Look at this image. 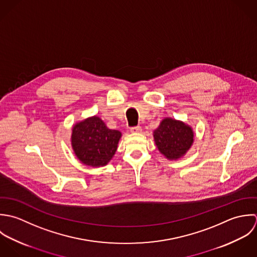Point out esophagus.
Here are the masks:
<instances>
[{
	"instance_id": "34e87169",
	"label": "esophagus",
	"mask_w": 257,
	"mask_h": 257,
	"mask_svg": "<svg viewBox=\"0 0 257 257\" xmlns=\"http://www.w3.org/2000/svg\"><path fill=\"white\" fill-rule=\"evenodd\" d=\"M131 133H140L142 131V128L140 126H136V127H132L130 129Z\"/></svg>"
}]
</instances>
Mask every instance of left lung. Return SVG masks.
Wrapping results in <instances>:
<instances>
[{
  "mask_svg": "<svg viewBox=\"0 0 257 257\" xmlns=\"http://www.w3.org/2000/svg\"><path fill=\"white\" fill-rule=\"evenodd\" d=\"M159 152L168 160H178L185 156L194 143L193 128L183 121L164 118L153 132Z\"/></svg>",
  "mask_w": 257,
  "mask_h": 257,
  "instance_id": "1",
  "label": "left lung"
}]
</instances>
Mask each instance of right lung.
Here are the masks:
<instances>
[{"label":"right lung","mask_w":257,"mask_h":257,"mask_svg":"<svg viewBox=\"0 0 257 257\" xmlns=\"http://www.w3.org/2000/svg\"><path fill=\"white\" fill-rule=\"evenodd\" d=\"M121 136L120 131L109 129L98 116H91L73 125L71 147L82 164L103 167L115 155Z\"/></svg>","instance_id":"add662e5"}]
</instances>
